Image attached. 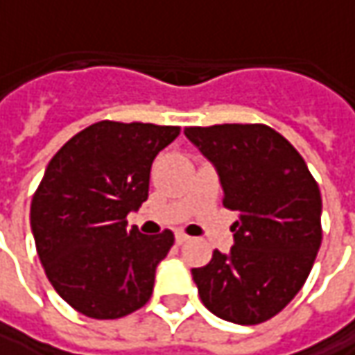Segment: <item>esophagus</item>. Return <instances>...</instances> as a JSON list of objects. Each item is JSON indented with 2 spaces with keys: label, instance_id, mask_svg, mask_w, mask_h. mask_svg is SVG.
Returning <instances> with one entry per match:
<instances>
[{
  "label": "esophagus",
  "instance_id": "obj_1",
  "mask_svg": "<svg viewBox=\"0 0 355 355\" xmlns=\"http://www.w3.org/2000/svg\"><path fill=\"white\" fill-rule=\"evenodd\" d=\"M175 240H177V244H184V242H189V236L184 234V232H177V236H175Z\"/></svg>",
  "mask_w": 355,
  "mask_h": 355
}]
</instances>
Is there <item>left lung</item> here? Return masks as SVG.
<instances>
[{
    "label": "left lung",
    "instance_id": "8db88e82",
    "mask_svg": "<svg viewBox=\"0 0 355 355\" xmlns=\"http://www.w3.org/2000/svg\"><path fill=\"white\" fill-rule=\"evenodd\" d=\"M214 164L223 205L239 212L234 246L193 268L202 304L242 326L262 324L300 292L322 244V196L302 155L268 125L187 127Z\"/></svg>",
    "mask_w": 355,
    "mask_h": 355
}]
</instances>
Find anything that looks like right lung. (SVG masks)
Listing matches in <instances>:
<instances>
[{
    "mask_svg": "<svg viewBox=\"0 0 355 355\" xmlns=\"http://www.w3.org/2000/svg\"><path fill=\"white\" fill-rule=\"evenodd\" d=\"M180 127L99 121L55 153L31 200L39 260L55 292L87 318L143 308L175 234L143 236L127 214L148 198L155 157Z\"/></svg>",
    "mask_w": 355,
    "mask_h": 355,
    "instance_id": "obj_1",
    "label": "right lung"
}]
</instances>
